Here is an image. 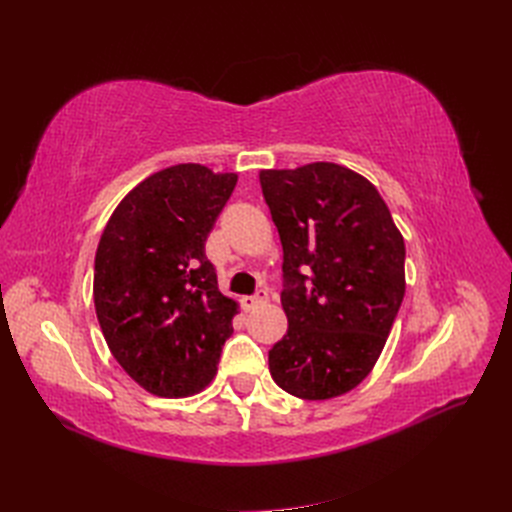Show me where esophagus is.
<instances>
[{
    "label": "esophagus",
    "mask_w": 512,
    "mask_h": 512,
    "mask_svg": "<svg viewBox=\"0 0 512 512\" xmlns=\"http://www.w3.org/2000/svg\"><path fill=\"white\" fill-rule=\"evenodd\" d=\"M262 303H267V290H258L254 297H243L241 299V305H243L245 312H250V309L260 307Z\"/></svg>",
    "instance_id": "1"
}]
</instances>
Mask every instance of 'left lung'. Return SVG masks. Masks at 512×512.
Segmentation results:
<instances>
[{
    "mask_svg": "<svg viewBox=\"0 0 512 512\" xmlns=\"http://www.w3.org/2000/svg\"><path fill=\"white\" fill-rule=\"evenodd\" d=\"M284 250L288 333L269 350L275 384L301 399L359 386L406 294V245L363 175L333 162L260 170Z\"/></svg>",
    "mask_w": 512,
    "mask_h": 512,
    "instance_id": "left-lung-1",
    "label": "left lung"
}]
</instances>
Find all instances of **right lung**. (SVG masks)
I'll return each mask as SVG.
<instances>
[{
    "label": "right lung",
    "mask_w": 512,
    "mask_h": 512,
    "mask_svg": "<svg viewBox=\"0 0 512 512\" xmlns=\"http://www.w3.org/2000/svg\"><path fill=\"white\" fill-rule=\"evenodd\" d=\"M237 179L192 162L162 168L123 196L100 237V329L151 395L190 397L218 374L239 303L220 292L205 241Z\"/></svg>",
    "instance_id": "obj_1"
}]
</instances>
